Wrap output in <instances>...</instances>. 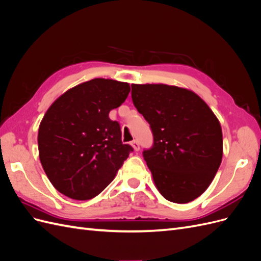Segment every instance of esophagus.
Wrapping results in <instances>:
<instances>
[{
  "label": "esophagus",
  "instance_id": "34e87169",
  "mask_svg": "<svg viewBox=\"0 0 261 261\" xmlns=\"http://www.w3.org/2000/svg\"><path fill=\"white\" fill-rule=\"evenodd\" d=\"M130 145H132V147L134 148V150H135V151H138V150L140 149V146H139V143L137 140H133L132 143H130Z\"/></svg>",
  "mask_w": 261,
  "mask_h": 261
}]
</instances>
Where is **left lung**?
Returning a JSON list of instances; mask_svg holds the SVG:
<instances>
[{"label": "left lung", "instance_id": "obj_1", "mask_svg": "<svg viewBox=\"0 0 261 261\" xmlns=\"http://www.w3.org/2000/svg\"><path fill=\"white\" fill-rule=\"evenodd\" d=\"M132 99L153 135L143 155L156 188L169 201H193L209 187L222 161L217 116L195 92L176 86L133 84Z\"/></svg>", "mask_w": 261, "mask_h": 261}]
</instances>
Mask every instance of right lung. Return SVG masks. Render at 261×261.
I'll return each instance as SVG.
<instances>
[{
    "label": "right lung",
    "instance_id": "obj_1",
    "mask_svg": "<svg viewBox=\"0 0 261 261\" xmlns=\"http://www.w3.org/2000/svg\"><path fill=\"white\" fill-rule=\"evenodd\" d=\"M127 83L94 78L63 93L39 126V158L60 193L76 200L99 195L133 151L122 143L111 110L127 98Z\"/></svg>",
    "mask_w": 261,
    "mask_h": 261
}]
</instances>
